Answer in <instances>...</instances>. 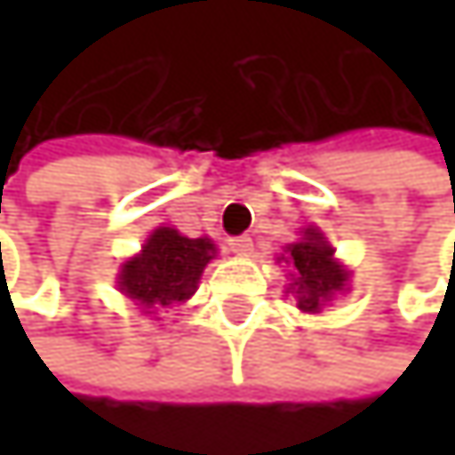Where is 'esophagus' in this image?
<instances>
[{"label": "esophagus", "mask_w": 455, "mask_h": 455, "mask_svg": "<svg viewBox=\"0 0 455 455\" xmlns=\"http://www.w3.org/2000/svg\"><path fill=\"white\" fill-rule=\"evenodd\" d=\"M229 251L237 253V256H248L253 251V240L248 235H240V237H232L229 240Z\"/></svg>", "instance_id": "1"}]
</instances>
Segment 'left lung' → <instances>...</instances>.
Instances as JSON below:
<instances>
[{
  "label": "left lung",
  "mask_w": 455,
  "mask_h": 455,
  "mask_svg": "<svg viewBox=\"0 0 455 455\" xmlns=\"http://www.w3.org/2000/svg\"><path fill=\"white\" fill-rule=\"evenodd\" d=\"M286 261L297 275L291 286L300 311H319L333 297V291L344 289L347 273L336 265L333 248L316 229H308L300 243L289 248Z\"/></svg>",
  "instance_id": "1"
}]
</instances>
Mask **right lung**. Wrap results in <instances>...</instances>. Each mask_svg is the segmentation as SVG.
<instances>
[{
    "label": "right lung",
    "mask_w": 455,
    "mask_h": 455,
    "mask_svg": "<svg viewBox=\"0 0 455 455\" xmlns=\"http://www.w3.org/2000/svg\"><path fill=\"white\" fill-rule=\"evenodd\" d=\"M215 245L207 237L190 240L177 229H155L144 251L122 267L119 286L147 308H174L194 294Z\"/></svg>",
    "instance_id": "obj_1"
}]
</instances>
